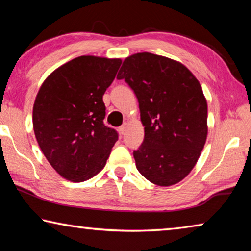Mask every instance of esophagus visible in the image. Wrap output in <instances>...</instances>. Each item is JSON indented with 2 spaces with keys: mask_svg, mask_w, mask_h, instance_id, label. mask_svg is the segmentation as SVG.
<instances>
[{
  "mask_svg": "<svg viewBox=\"0 0 251 251\" xmlns=\"http://www.w3.org/2000/svg\"><path fill=\"white\" fill-rule=\"evenodd\" d=\"M126 127H127V124H124V125H122L120 128H118V130H120V133L123 135L125 133V130H126Z\"/></svg>",
  "mask_w": 251,
  "mask_h": 251,
  "instance_id": "esophagus-1",
  "label": "esophagus"
}]
</instances>
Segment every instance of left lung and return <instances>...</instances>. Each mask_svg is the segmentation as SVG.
Returning a JSON list of instances; mask_svg holds the SVG:
<instances>
[{
  "instance_id": "8db88e82",
  "label": "left lung",
  "mask_w": 251,
  "mask_h": 251,
  "mask_svg": "<svg viewBox=\"0 0 251 251\" xmlns=\"http://www.w3.org/2000/svg\"><path fill=\"white\" fill-rule=\"evenodd\" d=\"M138 100L145 137L134 158L138 172L158 186H172L192 172L205 146L207 100L181 63L151 53L126 57L117 75Z\"/></svg>"
}]
</instances>
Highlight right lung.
I'll use <instances>...</instances> for the list:
<instances>
[{
    "instance_id": "add662e5",
    "label": "right lung",
    "mask_w": 251,
    "mask_h": 251,
    "mask_svg": "<svg viewBox=\"0 0 251 251\" xmlns=\"http://www.w3.org/2000/svg\"><path fill=\"white\" fill-rule=\"evenodd\" d=\"M121 58L84 55L52 72L33 106V128L46 159L67 180L80 182L105 167L118 139L104 125L103 95Z\"/></svg>"
}]
</instances>
